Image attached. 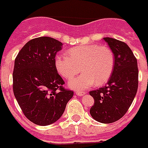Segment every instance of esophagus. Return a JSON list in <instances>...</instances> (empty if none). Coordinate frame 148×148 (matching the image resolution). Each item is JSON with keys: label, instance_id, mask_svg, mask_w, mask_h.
<instances>
[{"label": "esophagus", "instance_id": "esophagus-1", "mask_svg": "<svg viewBox=\"0 0 148 148\" xmlns=\"http://www.w3.org/2000/svg\"><path fill=\"white\" fill-rule=\"evenodd\" d=\"M75 93H76L77 96H79V97H82V96H84V95L85 94L84 92H80V91H76Z\"/></svg>", "mask_w": 148, "mask_h": 148}]
</instances>
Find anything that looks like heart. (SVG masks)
Instances as JSON below:
<instances>
[{
    "label": "heart",
    "mask_w": 148,
    "mask_h": 148,
    "mask_svg": "<svg viewBox=\"0 0 148 148\" xmlns=\"http://www.w3.org/2000/svg\"><path fill=\"white\" fill-rule=\"evenodd\" d=\"M68 55H57L55 60L56 70L66 80L84 71L81 75L71 80L70 87L85 90L92 85L101 86L111 77L115 66V57L107 46L99 45H80L70 49Z\"/></svg>",
    "instance_id": "obj_1"
}]
</instances>
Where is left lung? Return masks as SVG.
Listing matches in <instances>:
<instances>
[{
    "label": "left lung",
    "mask_w": 148,
    "mask_h": 148,
    "mask_svg": "<svg viewBox=\"0 0 148 148\" xmlns=\"http://www.w3.org/2000/svg\"><path fill=\"white\" fill-rule=\"evenodd\" d=\"M103 39L113 52L115 66L107 84L90 92L94 99L90 113L97 122L109 124L120 119L132 105L138 86V69L126 43L109 37Z\"/></svg>",
    "instance_id": "obj_1"
}]
</instances>
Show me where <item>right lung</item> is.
<instances>
[{"mask_svg":"<svg viewBox=\"0 0 148 148\" xmlns=\"http://www.w3.org/2000/svg\"><path fill=\"white\" fill-rule=\"evenodd\" d=\"M62 45L51 37L31 39L14 62V96L25 116L38 125H49L59 119L74 95L63 87L64 82L55 68V55Z\"/></svg>","mask_w":148,"mask_h":148,"instance_id":"1","label":"right lung"}]
</instances>
